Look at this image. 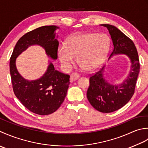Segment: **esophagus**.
<instances>
[{
    "instance_id": "1",
    "label": "esophagus",
    "mask_w": 148,
    "mask_h": 148,
    "mask_svg": "<svg viewBox=\"0 0 148 148\" xmlns=\"http://www.w3.org/2000/svg\"><path fill=\"white\" fill-rule=\"evenodd\" d=\"M79 78V75L77 73H72L70 75V82H73V81H75Z\"/></svg>"
}]
</instances>
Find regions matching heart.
<instances>
[{
	"label": "heart",
	"instance_id": "heart-1",
	"mask_svg": "<svg viewBox=\"0 0 148 148\" xmlns=\"http://www.w3.org/2000/svg\"><path fill=\"white\" fill-rule=\"evenodd\" d=\"M109 45V39L104 34L80 32L69 37L66 45H60L57 54L66 70H70L76 58L81 68L90 71L102 64L107 55Z\"/></svg>",
	"mask_w": 148,
	"mask_h": 148
}]
</instances>
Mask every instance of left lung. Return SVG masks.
Returning a JSON list of instances; mask_svg holds the SVG:
<instances>
[{
  "instance_id": "obj_1",
  "label": "left lung",
  "mask_w": 148,
  "mask_h": 148,
  "mask_svg": "<svg viewBox=\"0 0 148 148\" xmlns=\"http://www.w3.org/2000/svg\"><path fill=\"white\" fill-rule=\"evenodd\" d=\"M100 25L107 29L112 41L114 49L108 59L114 56L125 55L130 62L129 73L122 82H109L105 75V66L89 78L87 91L89 103L99 112L109 113L123 107L134 95L140 64L136 47L130 39L115 26L109 24Z\"/></svg>"
}]
</instances>
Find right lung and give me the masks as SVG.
Masks as SVG:
<instances>
[{
    "label": "right lung",
    "mask_w": 148,
    "mask_h": 148,
    "mask_svg": "<svg viewBox=\"0 0 148 148\" xmlns=\"http://www.w3.org/2000/svg\"><path fill=\"white\" fill-rule=\"evenodd\" d=\"M56 25L43 26L26 33L18 41L10 59V69L13 89L17 98L32 112L49 115L58 109L64 101L70 84V75L57 71L50 61L45 73L38 79L23 78L17 70L16 60L29 47L38 45L47 56L56 61L59 46Z\"/></svg>",
    "instance_id": "add662e5"
}]
</instances>
